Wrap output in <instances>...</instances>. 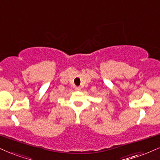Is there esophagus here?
<instances>
[{"instance_id":"34e87169","label":"esophagus","mask_w":160,"mask_h":160,"mask_svg":"<svg viewBox=\"0 0 160 160\" xmlns=\"http://www.w3.org/2000/svg\"><path fill=\"white\" fill-rule=\"evenodd\" d=\"M75 90H76V91H79V90H81V88L80 87H76V88H75Z\"/></svg>"}]
</instances>
